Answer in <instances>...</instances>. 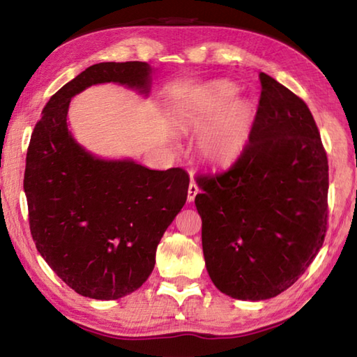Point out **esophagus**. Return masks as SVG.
<instances>
[{"mask_svg": "<svg viewBox=\"0 0 357 357\" xmlns=\"http://www.w3.org/2000/svg\"><path fill=\"white\" fill-rule=\"evenodd\" d=\"M197 193H198V185L195 183H190L189 184V190H187V202L192 203L193 200H195Z\"/></svg>", "mask_w": 357, "mask_h": 357, "instance_id": "1", "label": "esophagus"}]
</instances>
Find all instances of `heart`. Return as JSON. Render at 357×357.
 <instances>
[{
	"label": "heart",
	"instance_id": "1",
	"mask_svg": "<svg viewBox=\"0 0 357 357\" xmlns=\"http://www.w3.org/2000/svg\"><path fill=\"white\" fill-rule=\"evenodd\" d=\"M238 91L236 84L214 82L198 93L183 112L190 128H207L198 138V153L213 165L231 164L249 142L255 107L250 100L236 99Z\"/></svg>",
	"mask_w": 357,
	"mask_h": 357
}]
</instances>
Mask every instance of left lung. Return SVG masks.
<instances>
[{
	"instance_id": "left-lung-1",
	"label": "left lung",
	"mask_w": 357,
	"mask_h": 357,
	"mask_svg": "<svg viewBox=\"0 0 357 357\" xmlns=\"http://www.w3.org/2000/svg\"><path fill=\"white\" fill-rule=\"evenodd\" d=\"M261 96L249 142L220 173L198 174L202 244L222 293L264 301L289 288L328 231V155L299 96L259 74Z\"/></svg>"
}]
</instances>
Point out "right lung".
Segmentation results:
<instances>
[{
    "mask_svg": "<svg viewBox=\"0 0 357 357\" xmlns=\"http://www.w3.org/2000/svg\"><path fill=\"white\" fill-rule=\"evenodd\" d=\"M149 75L142 61L89 66L52 96L29 140L23 189L33 241L59 279L86 298L110 301L140 288L187 200L183 168L102 160L69 134L75 94L107 82L148 93Z\"/></svg>",
    "mask_w": 357,
    "mask_h": 357,
    "instance_id": "1",
    "label": "right lung"
}]
</instances>
